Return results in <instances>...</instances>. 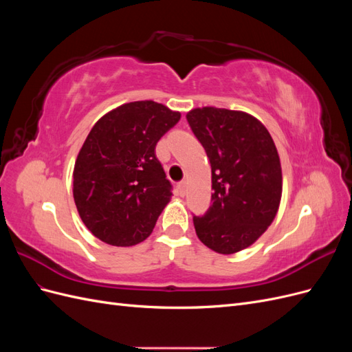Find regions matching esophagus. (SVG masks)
<instances>
[{
	"label": "esophagus",
	"instance_id": "34e87169",
	"mask_svg": "<svg viewBox=\"0 0 352 352\" xmlns=\"http://www.w3.org/2000/svg\"><path fill=\"white\" fill-rule=\"evenodd\" d=\"M177 190H179L180 197L185 195V190H186V182H185V180H182V182L177 184Z\"/></svg>",
	"mask_w": 352,
	"mask_h": 352
}]
</instances>
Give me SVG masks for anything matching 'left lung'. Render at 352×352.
<instances>
[{
  "mask_svg": "<svg viewBox=\"0 0 352 352\" xmlns=\"http://www.w3.org/2000/svg\"><path fill=\"white\" fill-rule=\"evenodd\" d=\"M211 164V201L194 216L199 241L219 254L248 248L272 225L282 198L280 158L265 126L254 116L216 107L186 114Z\"/></svg>",
  "mask_w": 352,
  "mask_h": 352,
  "instance_id": "8db88e82",
  "label": "left lung"
}]
</instances>
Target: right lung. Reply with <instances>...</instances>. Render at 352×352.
<instances>
[{
  "mask_svg": "<svg viewBox=\"0 0 352 352\" xmlns=\"http://www.w3.org/2000/svg\"><path fill=\"white\" fill-rule=\"evenodd\" d=\"M180 113L154 101L120 105L94 124L73 170V198L94 236L132 247L151 235L172 198L155 145Z\"/></svg>",
  "mask_w": 352,
  "mask_h": 352,
  "instance_id": "right-lung-1",
  "label": "right lung"
}]
</instances>
